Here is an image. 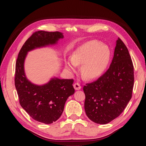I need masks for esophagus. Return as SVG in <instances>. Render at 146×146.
I'll list each match as a JSON object with an SVG mask.
<instances>
[{
    "label": "esophagus",
    "mask_w": 146,
    "mask_h": 146,
    "mask_svg": "<svg viewBox=\"0 0 146 146\" xmlns=\"http://www.w3.org/2000/svg\"><path fill=\"white\" fill-rule=\"evenodd\" d=\"M74 87L75 90H80L81 89V88H82V86H81V85H80V84L78 83H74Z\"/></svg>",
    "instance_id": "obj_1"
}]
</instances>
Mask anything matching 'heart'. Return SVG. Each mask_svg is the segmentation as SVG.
Returning a JSON list of instances; mask_svg holds the SVG:
<instances>
[{"instance_id": "1", "label": "heart", "mask_w": 146, "mask_h": 146, "mask_svg": "<svg viewBox=\"0 0 146 146\" xmlns=\"http://www.w3.org/2000/svg\"><path fill=\"white\" fill-rule=\"evenodd\" d=\"M111 59V51L106 45L96 40H90L82 44L73 52L72 58L66 63V68L75 72L78 64H82V76L87 80L98 78L107 69Z\"/></svg>"}]
</instances>
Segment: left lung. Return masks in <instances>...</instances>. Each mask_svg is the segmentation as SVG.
<instances>
[{
	"instance_id": "obj_1",
	"label": "left lung",
	"mask_w": 146,
	"mask_h": 146,
	"mask_svg": "<svg viewBox=\"0 0 146 146\" xmlns=\"http://www.w3.org/2000/svg\"><path fill=\"white\" fill-rule=\"evenodd\" d=\"M133 84V63L128 48L119 38L109 69L98 80L83 86L88 118L106 124L118 117L131 98Z\"/></svg>"
}]
</instances>
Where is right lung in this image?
Here are the masks:
<instances>
[{
  "mask_svg": "<svg viewBox=\"0 0 146 146\" xmlns=\"http://www.w3.org/2000/svg\"><path fill=\"white\" fill-rule=\"evenodd\" d=\"M63 38L59 32H35L24 44L16 60L15 84L20 105L31 117L46 124L55 122L62 114L66 101L75 92L74 80L54 77L44 85H35L25 76L24 61L28 52L56 44Z\"/></svg>",
  "mask_w": 146,
  "mask_h": 146,
  "instance_id": "1",
  "label": "right lung"
}]
</instances>
